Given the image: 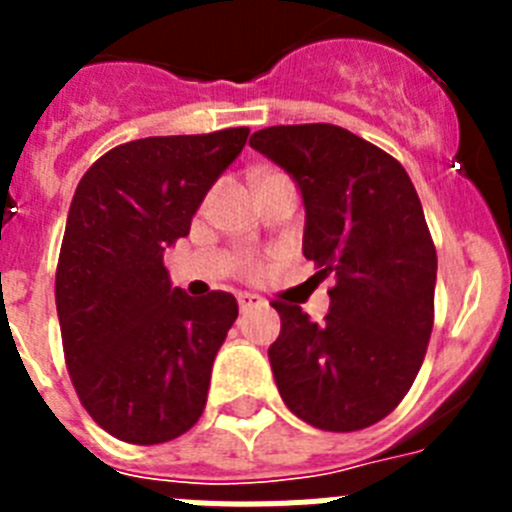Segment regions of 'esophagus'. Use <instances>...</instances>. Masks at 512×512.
<instances>
[{
	"label": "esophagus",
	"mask_w": 512,
	"mask_h": 512,
	"mask_svg": "<svg viewBox=\"0 0 512 512\" xmlns=\"http://www.w3.org/2000/svg\"><path fill=\"white\" fill-rule=\"evenodd\" d=\"M259 305H264V297L251 295V292L238 295V307H241V310H251V307H259Z\"/></svg>",
	"instance_id": "obj_1"
}]
</instances>
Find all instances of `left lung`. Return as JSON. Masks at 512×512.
<instances>
[{
	"label": "left lung",
	"mask_w": 512,
	"mask_h": 512,
	"mask_svg": "<svg viewBox=\"0 0 512 512\" xmlns=\"http://www.w3.org/2000/svg\"><path fill=\"white\" fill-rule=\"evenodd\" d=\"M248 143L295 179L302 253L336 279L320 325L271 302L279 395L320 431L369 428L408 395L433 330L438 261L418 192L390 153L328 122L274 125Z\"/></svg>",
	"instance_id": "8db88e82"
}]
</instances>
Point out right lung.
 Returning <instances> with one entry per match:
<instances>
[{"instance_id":"add662e5","label":"right lung","mask_w":512,"mask_h":512,"mask_svg":"<svg viewBox=\"0 0 512 512\" xmlns=\"http://www.w3.org/2000/svg\"><path fill=\"white\" fill-rule=\"evenodd\" d=\"M246 138L248 128H228L130 140L76 187L56 271L63 354L81 405L120 441H171L205 410L238 302L171 287L164 251L189 233Z\"/></svg>"}]
</instances>
